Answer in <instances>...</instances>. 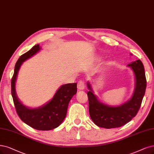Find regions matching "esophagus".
I'll return each mask as SVG.
<instances>
[{
	"mask_svg": "<svg viewBox=\"0 0 154 154\" xmlns=\"http://www.w3.org/2000/svg\"><path fill=\"white\" fill-rule=\"evenodd\" d=\"M85 88L84 86V82L82 81H79L77 83V88L79 90H83Z\"/></svg>",
	"mask_w": 154,
	"mask_h": 154,
	"instance_id": "obj_1",
	"label": "esophagus"
}]
</instances>
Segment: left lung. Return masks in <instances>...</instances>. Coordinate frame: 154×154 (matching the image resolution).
Wrapping results in <instances>:
<instances>
[{"mask_svg": "<svg viewBox=\"0 0 154 154\" xmlns=\"http://www.w3.org/2000/svg\"><path fill=\"white\" fill-rule=\"evenodd\" d=\"M128 66L133 71L135 87L130 100L119 106H112L100 101L94 94L91 85L88 82L89 115L96 126L106 129L119 128L131 121L137 114L146 87L145 68L140 60L130 63Z\"/></svg>", "mask_w": 154, "mask_h": 154, "instance_id": "obj_1", "label": "left lung"}]
</instances>
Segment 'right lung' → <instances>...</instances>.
I'll list each match as a JSON object with an SVG mask.
<instances>
[{"instance_id":"add662e5","label":"right lung","mask_w":154,"mask_h":154,"mask_svg":"<svg viewBox=\"0 0 154 154\" xmlns=\"http://www.w3.org/2000/svg\"><path fill=\"white\" fill-rule=\"evenodd\" d=\"M41 49L39 44L21 55L17 61L14 72L11 79V94L18 116L28 126L41 131H49L58 127L65 119L68 103L73 96L77 93V83L62 85L57 90L53 98L45 105L31 109L23 104L16 93V81L21 65L26 60L35 55Z\"/></svg>"}]
</instances>
